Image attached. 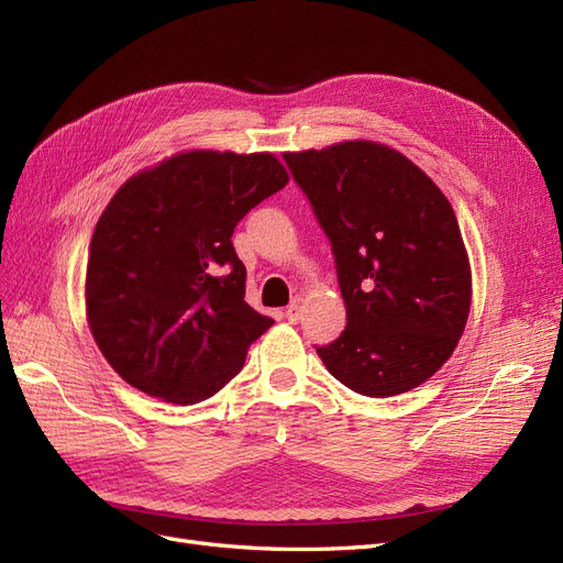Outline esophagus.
Wrapping results in <instances>:
<instances>
[{"label":"esophagus","mask_w":563,"mask_h":563,"mask_svg":"<svg viewBox=\"0 0 563 563\" xmlns=\"http://www.w3.org/2000/svg\"><path fill=\"white\" fill-rule=\"evenodd\" d=\"M284 317H286L288 321H291V323L300 321V317H302V298H294V302L286 308Z\"/></svg>","instance_id":"1"}]
</instances>
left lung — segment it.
Returning <instances> with one entry per match:
<instances>
[{
    "label": "left lung",
    "instance_id": "8db88e82",
    "mask_svg": "<svg viewBox=\"0 0 563 563\" xmlns=\"http://www.w3.org/2000/svg\"><path fill=\"white\" fill-rule=\"evenodd\" d=\"M331 240L347 327L317 347L335 380L395 397L446 364L465 331L472 269L453 207L395 147L345 141L284 152Z\"/></svg>",
    "mask_w": 563,
    "mask_h": 563
}]
</instances>
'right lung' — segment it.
Segmentation results:
<instances>
[{"label":"right lung","instance_id":"1","mask_svg":"<svg viewBox=\"0 0 563 563\" xmlns=\"http://www.w3.org/2000/svg\"><path fill=\"white\" fill-rule=\"evenodd\" d=\"M288 183L272 152L190 150L131 176L100 213L87 321L131 387L168 404L213 397L272 323L244 300L232 232Z\"/></svg>","mask_w":563,"mask_h":563}]
</instances>
